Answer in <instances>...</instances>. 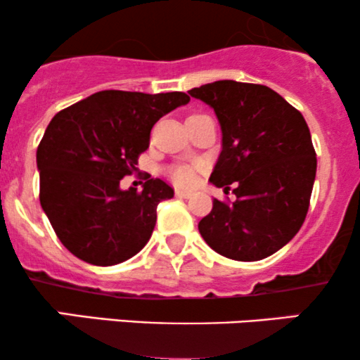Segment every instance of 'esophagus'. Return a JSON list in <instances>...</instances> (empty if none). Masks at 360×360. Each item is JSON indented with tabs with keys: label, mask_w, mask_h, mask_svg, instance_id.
Wrapping results in <instances>:
<instances>
[{
	"label": "esophagus",
	"mask_w": 360,
	"mask_h": 360,
	"mask_svg": "<svg viewBox=\"0 0 360 360\" xmlns=\"http://www.w3.org/2000/svg\"><path fill=\"white\" fill-rule=\"evenodd\" d=\"M175 195H176V197H180V198H188V197H192L193 193H192V190L176 188V190H175Z\"/></svg>",
	"instance_id": "esophagus-1"
}]
</instances>
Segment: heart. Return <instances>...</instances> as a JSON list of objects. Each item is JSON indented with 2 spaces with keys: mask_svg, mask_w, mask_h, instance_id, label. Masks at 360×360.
<instances>
[{
  "mask_svg": "<svg viewBox=\"0 0 360 360\" xmlns=\"http://www.w3.org/2000/svg\"><path fill=\"white\" fill-rule=\"evenodd\" d=\"M172 179L179 185H188L193 180V172L188 167H179L172 172Z\"/></svg>",
  "mask_w": 360,
  "mask_h": 360,
  "instance_id": "obj_1",
  "label": "heart"
}]
</instances>
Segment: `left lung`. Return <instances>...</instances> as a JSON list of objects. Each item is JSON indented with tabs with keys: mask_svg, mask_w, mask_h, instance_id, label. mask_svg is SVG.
<instances>
[{
	"mask_svg": "<svg viewBox=\"0 0 360 360\" xmlns=\"http://www.w3.org/2000/svg\"><path fill=\"white\" fill-rule=\"evenodd\" d=\"M188 94L221 124L222 151L209 181L236 195L232 204L214 198L198 231L229 259H264L295 238L310 205L316 155L305 117L259 84L215 80Z\"/></svg>",
	"mask_w": 360,
	"mask_h": 360,
	"instance_id": "8db88e82",
	"label": "left lung"
}]
</instances>
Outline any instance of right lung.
<instances>
[{
  "mask_svg": "<svg viewBox=\"0 0 360 360\" xmlns=\"http://www.w3.org/2000/svg\"><path fill=\"white\" fill-rule=\"evenodd\" d=\"M188 101L185 92L101 91L55 114L37 150L40 204L72 255L112 266L146 246L173 188L150 179L136 192L120 181L136 170L155 122Z\"/></svg>",
  "mask_w": 360,
  "mask_h": 360,
  "instance_id": "add662e5",
  "label": "right lung"
}]
</instances>
